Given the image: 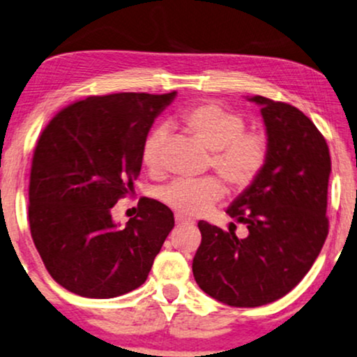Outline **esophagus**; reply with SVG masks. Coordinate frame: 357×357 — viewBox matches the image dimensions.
<instances>
[{"label": "esophagus", "mask_w": 357, "mask_h": 357, "mask_svg": "<svg viewBox=\"0 0 357 357\" xmlns=\"http://www.w3.org/2000/svg\"><path fill=\"white\" fill-rule=\"evenodd\" d=\"M174 222H176V225H188V224H192V220L183 218L181 214H176L174 215Z\"/></svg>", "instance_id": "obj_1"}]
</instances>
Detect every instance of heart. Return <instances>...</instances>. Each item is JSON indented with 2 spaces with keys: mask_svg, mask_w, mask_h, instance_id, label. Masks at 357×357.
Here are the masks:
<instances>
[{
  "mask_svg": "<svg viewBox=\"0 0 357 357\" xmlns=\"http://www.w3.org/2000/svg\"><path fill=\"white\" fill-rule=\"evenodd\" d=\"M189 137L211 150L209 166L232 191L250 188L267 166L268 137L260 130H245V119L218 102H201L184 108L178 119ZM165 128L158 126L146 135L142 146V161L151 173L163 165ZM224 197V186L215 178L196 181L176 179L160 191V199L183 215H201Z\"/></svg>",
  "mask_w": 357,
  "mask_h": 357,
  "instance_id": "heart-1",
  "label": "heart"
}]
</instances>
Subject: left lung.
<instances>
[{
	"instance_id": "1",
	"label": "left lung",
	"mask_w": 357,
	"mask_h": 357,
	"mask_svg": "<svg viewBox=\"0 0 357 357\" xmlns=\"http://www.w3.org/2000/svg\"><path fill=\"white\" fill-rule=\"evenodd\" d=\"M270 142L267 166L227 214L245 224L243 238L199 220L202 241L192 273L202 291L229 306L255 308L291 291L308 273L328 236L326 139L308 116L255 96Z\"/></svg>"
}]
</instances>
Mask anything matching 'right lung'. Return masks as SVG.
I'll use <instances>...</instances> for the list:
<instances>
[{
  "label": "right lung",
  "mask_w": 357,
  "mask_h": 357,
  "mask_svg": "<svg viewBox=\"0 0 357 357\" xmlns=\"http://www.w3.org/2000/svg\"><path fill=\"white\" fill-rule=\"evenodd\" d=\"M176 92L93 96L62 108L43 130L29 178V227L47 272L85 298H114L145 283L174 227L160 201L143 197L119 227L112 207L133 189L142 146Z\"/></svg>",
  "instance_id": "1"
}]
</instances>
